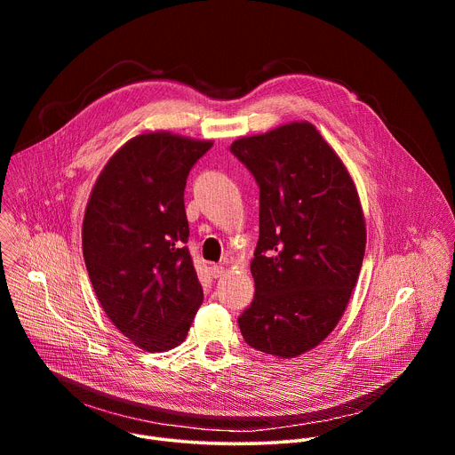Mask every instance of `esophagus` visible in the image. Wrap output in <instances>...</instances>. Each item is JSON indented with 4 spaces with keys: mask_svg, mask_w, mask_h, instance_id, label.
<instances>
[{
    "mask_svg": "<svg viewBox=\"0 0 455 455\" xmlns=\"http://www.w3.org/2000/svg\"><path fill=\"white\" fill-rule=\"evenodd\" d=\"M211 274H212L214 279H218V277H221L225 274V267L223 265H212L211 267Z\"/></svg>",
    "mask_w": 455,
    "mask_h": 455,
    "instance_id": "1",
    "label": "esophagus"
}]
</instances>
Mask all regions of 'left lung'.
I'll return each mask as SVG.
<instances>
[{
  "label": "left lung",
  "instance_id": "1",
  "mask_svg": "<svg viewBox=\"0 0 455 455\" xmlns=\"http://www.w3.org/2000/svg\"><path fill=\"white\" fill-rule=\"evenodd\" d=\"M230 153L259 187L255 295L239 330L250 347L293 358L333 331L356 284L365 251L358 194L307 122L239 139Z\"/></svg>",
  "mask_w": 455,
  "mask_h": 455
}]
</instances>
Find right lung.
<instances>
[{
  "mask_svg": "<svg viewBox=\"0 0 455 455\" xmlns=\"http://www.w3.org/2000/svg\"><path fill=\"white\" fill-rule=\"evenodd\" d=\"M212 142L146 133L102 169L86 207L83 251L115 326L146 351L180 346L204 290L188 248L183 190Z\"/></svg>",
  "mask_w": 455,
  "mask_h": 455,
  "instance_id": "1",
  "label": "right lung"
}]
</instances>
